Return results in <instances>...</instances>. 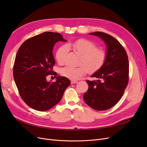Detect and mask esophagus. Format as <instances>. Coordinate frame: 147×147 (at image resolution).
Returning a JSON list of instances; mask_svg holds the SVG:
<instances>
[{
    "instance_id": "obj_1",
    "label": "esophagus",
    "mask_w": 147,
    "mask_h": 147,
    "mask_svg": "<svg viewBox=\"0 0 147 147\" xmlns=\"http://www.w3.org/2000/svg\"><path fill=\"white\" fill-rule=\"evenodd\" d=\"M78 82L77 80H72L71 81V84H75L77 83Z\"/></svg>"
}]
</instances>
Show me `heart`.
I'll list each match as a JSON object with an SVG mask.
<instances>
[{
	"label": "heart",
	"instance_id": "b5f03b06",
	"mask_svg": "<svg viewBox=\"0 0 147 147\" xmlns=\"http://www.w3.org/2000/svg\"><path fill=\"white\" fill-rule=\"evenodd\" d=\"M69 48H72L75 52L81 56L79 64L84 65L78 67L66 66L61 69V74L70 80H75L78 79L85 74L87 70L90 72H96L103 66L105 61L106 53L104 50L98 49L96 44L90 40L79 39L58 48L56 57L59 64L64 63V57Z\"/></svg>",
	"mask_w": 147,
	"mask_h": 147
}]
</instances>
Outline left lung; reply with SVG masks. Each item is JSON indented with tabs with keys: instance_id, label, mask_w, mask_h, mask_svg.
Segmentation results:
<instances>
[{
	"instance_id": "1",
	"label": "left lung",
	"mask_w": 147,
	"mask_h": 147,
	"mask_svg": "<svg viewBox=\"0 0 147 147\" xmlns=\"http://www.w3.org/2000/svg\"><path fill=\"white\" fill-rule=\"evenodd\" d=\"M89 34L104 42L107 47L106 59L103 66L91 75L97 80L86 81L89 86L83 99L93 109L106 110L118 103L127 85L128 57L121 43L110 35L101 32Z\"/></svg>"
}]
</instances>
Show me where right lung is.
Segmentation results:
<instances>
[{"label": "right lung", "mask_w": 147, "mask_h": 147, "mask_svg": "<svg viewBox=\"0 0 147 147\" xmlns=\"http://www.w3.org/2000/svg\"><path fill=\"white\" fill-rule=\"evenodd\" d=\"M59 41L66 42L59 33L45 32L28 39L18 50L13 77L21 98L33 109H50L61 100L70 84L67 78L58 75L55 82L47 80V75L53 73V50Z\"/></svg>", "instance_id": "right-lung-1"}]
</instances>
